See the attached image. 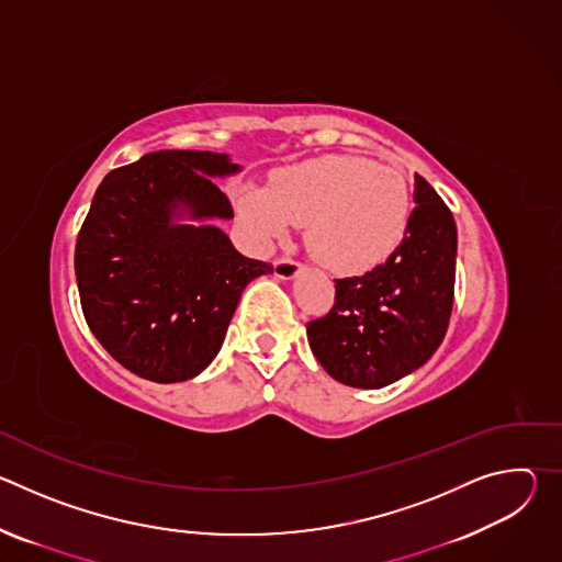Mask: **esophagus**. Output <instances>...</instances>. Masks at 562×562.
Segmentation results:
<instances>
[{
	"label": "esophagus",
	"mask_w": 562,
	"mask_h": 562,
	"mask_svg": "<svg viewBox=\"0 0 562 562\" xmlns=\"http://www.w3.org/2000/svg\"><path fill=\"white\" fill-rule=\"evenodd\" d=\"M273 269H276V276L282 278V280H291L300 273V262L293 260V258H278L273 262Z\"/></svg>",
	"instance_id": "1"
}]
</instances>
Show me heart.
I'll list each match as a JSON object with an SVG mask.
<instances>
[{
    "label": "heart",
    "instance_id": "heart-1",
    "mask_svg": "<svg viewBox=\"0 0 562 562\" xmlns=\"http://www.w3.org/2000/svg\"><path fill=\"white\" fill-rule=\"evenodd\" d=\"M237 213L260 243L306 224L308 254L336 273L382 265L405 239L412 189L403 171L356 155H325L282 169L271 191L249 187Z\"/></svg>",
    "mask_w": 562,
    "mask_h": 562
}]
</instances>
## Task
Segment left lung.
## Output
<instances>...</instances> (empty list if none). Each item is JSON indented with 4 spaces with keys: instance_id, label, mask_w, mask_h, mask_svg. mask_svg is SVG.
I'll use <instances>...</instances> for the list:
<instances>
[{
    "instance_id": "left-lung-1",
    "label": "left lung",
    "mask_w": 562,
    "mask_h": 562,
    "mask_svg": "<svg viewBox=\"0 0 562 562\" xmlns=\"http://www.w3.org/2000/svg\"><path fill=\"white\" fill-rule=\"evenodd\" d=\"M416 209L400 247L364 276L336 280V304L306 325L313 356L342 384L380 389L423 367L453 306L458 233L449 206L414 176Z\"/></svg>"
}]
</instances>
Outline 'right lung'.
<instances>
[{"label": "right lung", "mask_w": 562, "mask_h": 562, "mask_svg": "<svg viewBox=\"0 0 562 562\" xmlns=\"http://www.w3.org/2000/svg\"><path fill=\"white\" fill-rule=\"evenodd\" d=\"M239 171L224 153L157 150L113 169L95 191L75 245L87 325L128 371L184 382L224 342L245 286L273 267L245 258L213 224L233 217L211 178Z\"/></svg>", "instance_id": "obj_1"}]
</instances>
